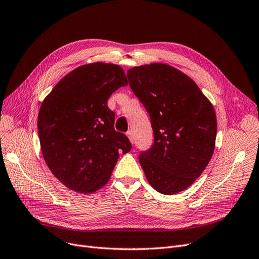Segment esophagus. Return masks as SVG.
I'll return each instance as SVG.
<instances>
[{
    "label": "esophagus",
    "instance_id": "esophagus-1",
    "mask_svg": "<svg viewBox=\"0 0 259 259\" xmlns=\"http://www.w3.org/2000/svg\"><path fill=\"white\" fill-rule=\"evenodd\" d=\"M127 137L129 138L130 142H131L132 144H133V142H135V138H133V133H132V131H131V130H129V131L127 132Z\"/></svg>",
    "mask_w": 259,
    "mask_h": 259
}]
</instances>
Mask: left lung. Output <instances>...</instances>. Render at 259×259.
<instances>
[{"label": "left lung", "instance_id": "8db88e82", "mask_svg": "<svg viewBox=\"0 0 259 259\" xmlns=\"http://www.w3.org/2000/svg\"><path fill=\"white\" fill-rule=\"evenodd\" d=\"M127 76L154 131V144L141 152L140 164L158 192H181L200 176L213 155L212 104L192 79L166 64L133 67Z\"/></svg>", "mask_w": 259, "mask_h": 259}]
</instances>
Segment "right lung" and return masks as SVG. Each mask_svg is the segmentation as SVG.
I'll list each match as a JSON object with an SVG mask.
<instances>
[{
	"instance_id": "right-lung-1",
	"label": "right lung",
	"mask_w": 259,
	"mask_h": 259,
	"mask_svg": "<svg viewBox=\"0 0 259 259\" xmlns=\"http://www.w3.org/2000/svg\"><path fill=\"white\" fill-rule=\"evenodd\" d=\"M128 84L120 66L93 63L75 68L45 98L38 114V136L48 167L79 193H93L108 183L119 154L132 148L115 131L112 93Z\"/></svg>"
}]
</instances>
